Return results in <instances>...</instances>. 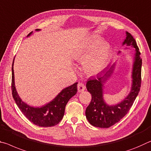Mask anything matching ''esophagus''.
I'll return each instance as SVG.
<instances>
[{"mask_svg":"<svg viewBox=\"0 0 151 151\" xmlns=\"http://www.w3.org/2000/svg\"><path fill=\"white\" fill-rule=\"evenodd\" d=\"M86 89V86H84L83 83H81V82H79L78 83V92H83V90H84Z\"/></svg>","mask_w":151,"mask_h":151,"instance_id":"esophagus-1","label":"esophagus"}]
</instances>
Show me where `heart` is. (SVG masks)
<instances>
[{
  "label": "heart",
  "instance_id": "obj_1",
  "mask_svg": "<svg viewBox=\"0 0 151 151\" xmlns=\"http://www.w3.org/2000/svg\"><path fill=\"white\" fill-rule=\"evenodd\" d=\"M100 42L98 38L86 41L74 58L76 61L83 60V70L88 74L99 73L108 62L111 51L110 46L106 42Z\"/></svg>",
  "mask_w": 151,
  "mask_h": 151
}]
</instances>
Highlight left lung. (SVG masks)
I'll use <instances>...</instances> for the list:
<instances>
[{
  "label": "left lung",
  "instance_id": "obj_1",
  "mask_svg": "<svg viewBox=\"0 0 151 151\" xmlns=\"http://www.w3.org/2000/svg\"><path fill=\"white\" fill-rule=\"evenodd\" d=\"M123 45L132 46L135 49L134 61L132 68V83L131 90L127 97L116 105L109 106L103 98L104 83L111 77L115 64H110L102 71L97 74L96 77L89 79L86 88L92 95V100L86 108V116L88 122L93 127L109 128L119 122L126 116L132 107L140 91L141 85L142 59L137 42L132 35L127 32V37L123 42ZM120 53V51H118Z\"/></svg>",
  "mask_w": 151,
  "mask_h": 151
}]
</instances>
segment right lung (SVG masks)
Here are the masks:
<instances>
[{
	"mask_svg": "<svg viewBox=\"0 0 151 151\" xmlns=\"http://www.w3.org/2000/svg\"><path fill=\"white\" fill-rule=\"evenodd\" d=\"M36 31H39V29H36ZM14 59L12 65L11 88L12 94L17 106L29 121L39 127H50L59 124L64 116L67 103L71 97L77 93L78 83L76 82L63 89L51 102L47 104L46 105L40 108L32 107L22 101L16 90L13 70Z\"/></svg>",
	"mask_w": 151,
	"mask_h": 151,
	"instance_id": "1",
	"label": "right lung"
}]
</instances>
